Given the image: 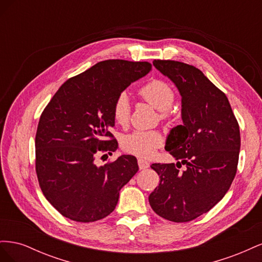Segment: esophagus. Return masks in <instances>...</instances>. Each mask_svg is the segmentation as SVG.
Masks as SVG:
<instances>
[{"label": "esophagus", "mask_w": 262, "mask_h": 262, "mask_svg": "<svg viewBox=\"0 0 262 262\" xmlns=\"http://www.w3.org/2000/svg\"><path fill=\"white\" fill-rule=\"evenodd\" d=\"M138 164H139L140 169H146L149 167V163L146 162L145 160H143V158H139Z\"/></svg>", "instance_id": "esophagus-1"}]
</instances>
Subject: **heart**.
<instances>
[{"instance_id":"heart-1","label":"heart","mask_w":262,"mask_h":262,"mask_svg":"<svg viewBox=\"0 0 262 262\" xmlns=\"http://www.w3.org/2000/svg\"><path fill=\"white\" fill-rule=\"evenodd\" d=\"M139 95L150 106L160 112L161 119H167L170 115V108L175 101V92L171 86L162 80H153L139 90ZM131 105L129 95L125 92L120 93L117 96L113 105V117L115 122L120 126H126L130 121ZM164 138L161 132L152 131H133L121 140L122 148L130 154L149 157L155 152V149L163 144Z\"/></svg>"}]
</instances>
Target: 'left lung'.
I'll use <instances>...</instances> for the list:
<instances>
[{
    "instance_id": "8db88e82",
    "label": "left lung",
    "mask_w": 262,
    "mask_h": 262,
    "mask_svg": "<svg viewBox=\"0 0 262 262\" xmlns=\"http://www.w3.org/2000/svg\"><path fill=\"white\" fill-rule=\"evenodd\" d=\"M153 66L181 95L182 124L172 128L165 149L176 164L150 165L161 178L148 201L158 215L176 223L209 212L222 200L237 171L241 133L226 95L199 69L171 60ZM181 165L184 170H180Z\"/></svg>"
}]
</instances>
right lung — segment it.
I'll return each instance as SVG.
<instances>
[{"label":"right lung","mask_w":262,"mask_h":262,"mask_svg":"<svg viewBox=\"0 0 262 262\" xmlns=\"http://www.w3.org/2000/svg\"><path fill=\"white\" fill-rule=\"evenodd\" d=\"M150 70L148 62H98L62 84L45 108L35 140L36 172L46 199L63 216L83 223L106 217L139 170L132 155L102 166L95 158L118 147L110 132L117 96Z\"/></svg>","instance_id":"obj_1"}]
</instances>
